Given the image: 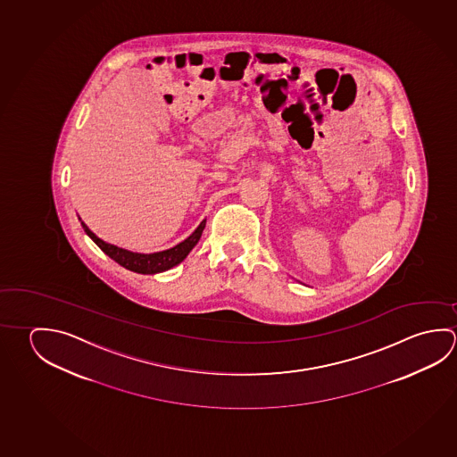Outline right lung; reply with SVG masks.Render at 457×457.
Wrapping results in <instances>:
<instances>
[{"instance_id":"right-lung-1","label":"right lung","mask_w":457,"mask_h":457,"mask_svg":"<svg viewBox=\"0 0 457 457\" xmlns=\"http://www.w3.org/2000/svg\"><path fill=\"white\" fill-rule=\"evenodd\" d=\"M81 226H83V229L88 234L89 237L96 242L97 247L101 248L105 255L111 256L112 260H115L123 268H127L129 271L139 272V274H155V272L167 271L170 268L177 266L178 263H181L185 260L187 253L193 250L194 245L201 239L202 231L205 228V220L181 244H178V245L169 248V250H163V252L149 253V255H145V253H133V252H129V250L111 245V244H107L104 240L99 239L96 234L89 231L85 223H81Z\"/></svg>"}]
</instances>
